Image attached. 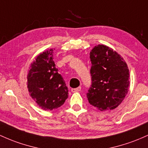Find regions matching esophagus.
I'll return each mask as SVG.
<instances>
[{
    "mask_svg": "<svg viewBox=\"0 0 148 148\" xmlns=\"http://www.w3.org/2000/svg\"><path fill=\"white\" fill-rule=\"evenodd\" d=\"M81 89H82V88H81L80 86L76 88H71V92H79L81 90Z\"/></svg>",
    "mask_w": 148,
    "mask_h": 148,
    "instance_id": "1",
    "label": "esophagus"
}]
</instances>
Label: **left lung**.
Returning <instances> with one entry per match:
<instances>
[{
	"label": "left lung",
	"instance_id": "1",
	"mask_svg": "<svg viewBox=\"0 0 148 148\" xmlns=\"http://www.w3.org/2000/svg\"><path fill=\"white\" fill-rule=\"evenodd\" d=\"M91 86L87 92L89 103L100 111L117 108L129 91V71L116 51L98 45L90 53Z\"/></svg>",
	"mask_w": 148,
	"mask_h": 148
}]
</instances>
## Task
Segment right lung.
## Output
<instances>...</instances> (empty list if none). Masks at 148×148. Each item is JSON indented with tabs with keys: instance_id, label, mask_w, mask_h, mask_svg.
<instances>
[{
	"instance_id": "right-lung-1",
	"label": "right lung",
	"mask_w": 148,
	"mask_h": 148,
	"mask_svg": "<svg viewBox=\"0 0 148 148\" xmlns=\"http://www.w3.org/2000/svg\"><path fill=\"white\" fill-rule=\"evenodd\" d=\"M53 61V50L40 53L31 64L27 88L31 97L44 110L62 106L68 98V88Z\"/></svg>"
}]
</instances>
